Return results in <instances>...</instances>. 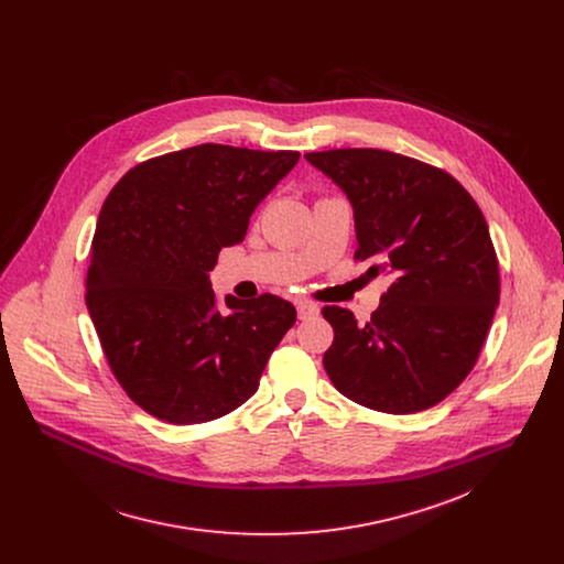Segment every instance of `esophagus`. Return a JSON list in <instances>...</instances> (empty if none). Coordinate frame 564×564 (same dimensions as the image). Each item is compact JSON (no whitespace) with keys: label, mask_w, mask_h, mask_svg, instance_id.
I'll list each match as a JSON object with an SVG mask.
<instances>
[{"label":"esophagus","mask_w":564,"mask_h":564,"mask_svg":"<svg viewBox=\"0 0 564 564\" xmlns=\"http://www.w3.org/2000/svg\"><path fill=\"white\" fill-rule=\"evenodd\" d=\"M297 315L300 319H311V317H317L319 315V306L315 302H308V300H300L297 302Z\"/></svg>","instance_id":"1"}]
</instances>
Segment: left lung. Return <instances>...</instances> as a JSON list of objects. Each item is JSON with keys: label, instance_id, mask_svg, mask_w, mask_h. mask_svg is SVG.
<instances>
[{"label": "left lung", "instance_id": "obj_1", "mask_svg": "<svg viewBox=\"0 0 564 564\" xmlns=\"http://www.w3.org/2000/svg\"><path fill=\"white\" fill-rule=\"evenodd\" d=\"M349 199L356 260L391 275L371 322L325 306L323 356L351 402L410 414L443 402L474 369L499 304V264L480 206L447 171L384 150L306 154Z\"/></svg>", "mask_w": 564, "mask_h": 564}]
</instances>
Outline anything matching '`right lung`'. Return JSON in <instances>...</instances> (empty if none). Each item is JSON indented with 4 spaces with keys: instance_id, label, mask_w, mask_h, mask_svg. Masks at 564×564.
<instances>
[{
    "instance_id": "right-lung-1",
    "label": "right lung",
    "mask_w": 564,
    "mask_h": 564,
    "mask_svg": "<svg viewBox=\"0 0 564 564\" xmlns=\"http://www.w3.org/2000/svg\"><path fill=\"white\" fill-rule=\"evenodd\" d=\"M297 161L204 143L137 164L106 197L86 306L115 378L145 412L206 423L256 393L295 306L271 293L219 304L208 273Z\"/></svg>"
}]
</instances>
